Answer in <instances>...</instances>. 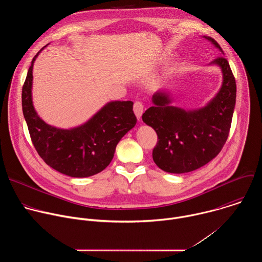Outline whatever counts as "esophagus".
<instances>
[{"label":"esophagus","mask_w":262,"mask_h":262,"mask_svg":"<svg viewBox=\"0 0 262 262\" xmlns=\"http://www.w3.org/2000/svg\"><path fill=\"white\" fill-rule=\"evenodd\" d=\"M134 112H135L137 118L140 119L141 115L143 114V112H144V104L142 103V101L138 100L134 103Z\"/></svg>","instance_id":"34e87169"}]
</instances>
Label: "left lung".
<instances>
[{
  "label": "left lung",
  "instance_id": "8db88e82",
  "mask_svg": "<svg viewBox=\"0 0 262 262\" xmlns=\"http://www.w3.org/2000/svg\"><path fill=\"white\" fill-rule=\"evenodd\" d=\"M204 38L224 55L213 38ZM210 64L221 68L223 83L205 106L193 111L173 106L170 95L160 90L152 96L154 105L142 116L158 135L152 159L165 172L180 174L199 169L214 159L227 141L236 99L235 79L227 59L221 56Z\"/></svg>",
  "mask_w": 262,
  "mask_h": 262
}]
</instances>
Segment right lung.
<instances>
[{
	"instance_id": "right-lung-1",
	"label": "right lung",
	"mask_w": 262,
	"mask_h": 262,
	"mask_svg": "<svg viewBox=\"0 0 262 262\" xmlns=\"http://www.w3.org/2000/svg\"><path fill=\"white\" fill-rule=\"evenodd\" d=\"M38 54L32 60L21 91L23 113L32 143L46 164L56 171L71 177L95 175L108 166L118 142L136 125L134 102H107L86 123L70 129L46 123L32 101L33 65Z\"/></svg>"
}]
</instances>
